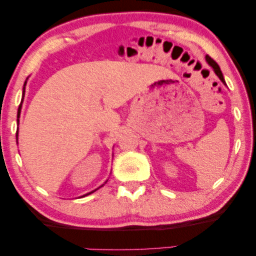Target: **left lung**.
<instances>
[{"instance_id":"obj_1","label":"left lung","mask_w":256,"mask_h":256,"mask_svg":"<svg viewBox=\"0 0 256 256\" xmlns=\"http://www.w3.org/2000/svg\"><path fill=\"white\" fill-rule=\"evenodd\" d=\"M205 58H206V62H208V64L212 66L213 70H214V72H216V76L219 77V78H220V80L224 84V85H226V82H224V74H222V72H221V70H220V66H218L216 62L214 60H213V58H212L211 56H205Z\"/></svg>"}]
</instances>
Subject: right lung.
<instances>
[{
  "mask_svg": "<svg viewBox=\"0 0 256 256\" xmlns=\"http://www.w3.org/2000/svg\"><path fill=\"white\" fill-rule=\"evenodd\" d=\"M24 86H26V82H24V92H22V100H24ZM22 103H20V106H19V108H18V118L20 116V111H22ZM18 122H19V119H18ZM16 140H18V130H16ZM103 186V185H102ZM100 186V187H102ZM95 190H93V192H88V194H86V195H90V194H92V192H94ZM86 195H84V196H86Z\"/></svg>",
  "mask_w": 256,
  "mask_h": 256,
  "instance_id": "obj_1",
  "label": "right lung"
}]
</instances>
